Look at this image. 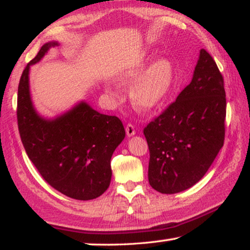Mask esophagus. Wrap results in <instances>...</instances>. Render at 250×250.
<instances>
[{
	"mask_svg": "<svg viewBox=\"0 0 250 250\" xmlns=\"http://www.w3.org/2000/svg\"><path fill=\"white\" fill-rule=\"evenodd\" d=\"M126 134H127L128 138H131V136L135 134V127L132 124H128L126 126Z\"/></svg>",
	"mask_w": 250,
	"mask_h": 250,
	"instance_id": "esophagus-1",
	"label": "esophagus"
}]
</instances>
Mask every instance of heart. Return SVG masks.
<instances>
[{
    "mask_svg": "<svg viewBox=\"0 0 250 250\" xmlns=\"http://www.w3.org/2000/svg\"><path fill=\"white\" fill-rule=\"evenodd\" d=\"M152 56L145 54L140 59L124 69L119 75L123 84H129V99L136 109L150 111L159 107L168 98L176 81V66L168 57H160L151 64ZM112 94L117 93V88H108Z\"/></svg>",
    "mask_w": 250,
    "mask_h": 250,
    "instance_id": "1",
    "label": "heart"
}]
</instances>
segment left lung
Here are the masks:
<instances>
[{
  "label": "left lung",
  "mask_w": 250,
  "mask_h": 250,
  "mask_svg": "<svg viewBox=\"0 0 250 250\" xmlns=\"http://www.w3.org/2000/svg\"><path fill=\"white\" fill-rule=\"evenodd\" d=\"M224 81L215 61L200 50L191 83L145 128L149 183L173 194L203 179L224 143Z\"/></svg>",
  "instance_id": "obj_1"
}]
</instances>
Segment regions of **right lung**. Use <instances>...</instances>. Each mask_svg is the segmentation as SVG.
I'll return each instance as SVG.
<instances>
[{
  "label": "right lung",
  "instance_id": "right-lung-1",
  "mask_svg": "<svg viewBox=\"0 0 250 250\" xmlns=\"http://www.w3.org/2000/svg\"><path fill=\"white\" fill-rule=\"evenodd\" d=\"M57 45V41L44 44L22 71L17 107L20 138L28 158L51 187L73 199H95L110 184V159L125 129L118 117L100 114L84 100L54 118L37 112L30 97V66Z\"/></svg>",
  "mask_w": 250,
  "mask_h": 250
}]
</instances>
